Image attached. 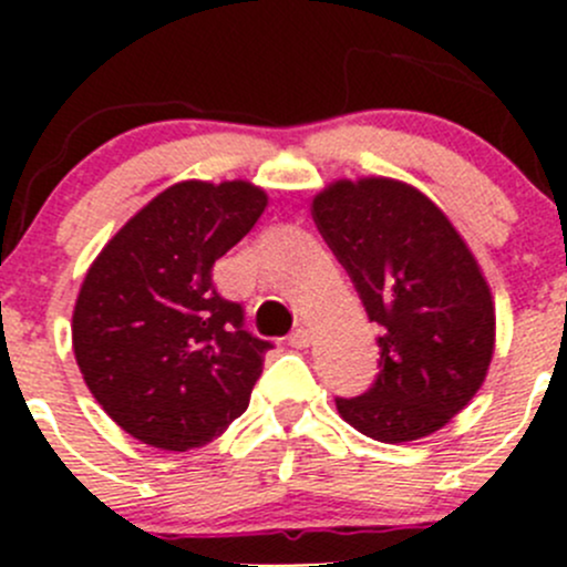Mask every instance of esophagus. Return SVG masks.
<instances>
[{"label": "esophagus", "mask_w": 567, "mask_h": 567, "mask_svg": "<svg viewBox=\"0 0 567 567\" xmlns=\"http://www.w3.org/2000/svg\"><path fill=\"white\" fill-rule=\"evenodd\" d=\"M310 342H312V329H307V326H296V329L288 334V346L293 348H307Z\"/></svg>", "instance_id": "esophagus-1"}]
</instances>
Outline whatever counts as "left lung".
Wrapping results in <instances>:
<instances>
[{
	"mask_svg": "<svg viewBox=\"0 0 567 567\" xmlns=\"http://www.w3.org/2000/svg\"><path fill=\"white\" fill-rule=\"evenodd\" d=\"M312 219L381 331L379 379L337 398L340 416L384 444L442 431L494 357V299L472 249L431 197L394 177L329 183Z\"/></svg>",
	"mask_w": 567,
	"mask_h": 567,
	"instance_id": "1",
	"label": "left lung"
}]
</instances>
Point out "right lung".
<instances>
[{
    "instance_id": "1",
    "label": "right lung",
    "mask_w": 567,
    "mask_h": 567,
    "mask_svg": "<svg viewBox=\"0 0 567 567\" xmlns=\"http://www.w3.org/2000/svg\"><path fill=\"white\" fill-rule=\"evenodd\" d=\"M249 181H181L136 210L87 268L73 353L101 409L142 444L203 447L247 411L271 342L214 285V262L255 227Z\"/></svg>"
}]
</instances>
